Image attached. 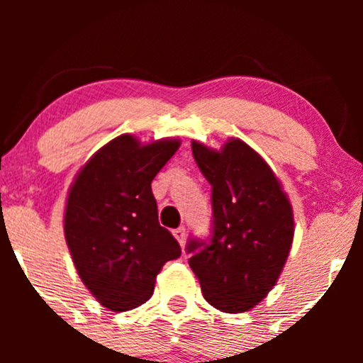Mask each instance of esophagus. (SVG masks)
Wrapping results in <instances>:
<instances>
[{
    "mask_svg": "<svg viewBox=\"0 0 363 363\" xmlns=\"http://www.w3.org/2000/svg\"><path fill=\"white\" fill-rule=\"evenodd\" d=\"M174 237L179 240V244L184 245L186 244V228L184 227H179L174 230Z\"/></svg>",
    "mask_w": 363,
    "mask_h": 363,
    "instance_id": "34e87169",
    "label": "esophagus"
}]
</instances>
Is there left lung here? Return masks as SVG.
Wrapping results in <instances>:
<instances>
[{
	"mask_svg": "<svg viewBox=\"0 0 363 363\" xmlns=\"http://www.w3.org/2000/svg\"><path fill=\"white\" fill-rule=\"evenodd\" d=\"M211 184L213 228L187 240L189 266L215 309L239 314L257 306L280 277L291 240L294 211L269 165L247 143L228 140L220 152L191 143Z\"/></svg>",
	"mask_w": 363,
	"mask_h": 363,
	"instance_id": "8db88e82",
	"label": "left lung"
}]
</instances>
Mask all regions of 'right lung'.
Instances as JSON below:
<instances>
[{
  "instance_id": "add662e5",
  "label": "right lung",
  "mask_w": 363,
  "mask_h": 363,
  "mask_svg": "<svg viewBox=\"0 0 363 363\" xmlns=\"http://www.w3.org/2000/svg\"><path fill=\"white\" fill-rule=\"evenodd\" d=\"M177 140L141 145L121 135L85 164L69 187L65 237L74 268L95 298L116 312L152 297L162 266L181 247L158 223L153 177L177 152Z\"/></svg>"
}]
</instances>
